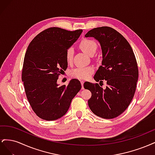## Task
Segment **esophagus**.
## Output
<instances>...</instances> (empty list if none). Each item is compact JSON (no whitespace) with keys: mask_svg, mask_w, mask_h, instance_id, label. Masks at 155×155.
Masks as SVG:
<instances>
[{"mask_svg":"<svg viewBox=\"0 0 155 155\" xmlns=\"http://www.w3.org/2000/svg\"><path fill=\"white\" fill-rule=\"evenodd\" d=\"M81 88H82V89H84V87H83L84 81H81Z\"/></svg>","mask_w":155,"mask_h":155,"instance_id":"obj_1","label":"esophagus"}]
</instances>
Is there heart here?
Segmentation results:
<instances>
[{
  "label": "heart",
  "instance_id": "b5f03b06",
  "mask_svg": "<svg viewBox=\"0 0 155 155\" xmlns=\"http://www.w3.org/2000/svg\"><path fill=\"white\" fill-rule=\"evenodd\" d=\"M79 47L86 54L92 55L95 54L97 49V44L96 42L90 39H83L79 43ZM74 55V50L72 48H69L66 51V59L68 63H71ZM93 67H78L72 70L71 75L74 78L80 79H88L94 72Z\"/></svg>",
  "mask_w": 155,
  "mask_h": 155
}]
</instances>
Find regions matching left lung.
<instances>
[{
    "instance_id": "obj_1",
    "label": "left lung",
    "mask_w": 155,
    "mask_h": 155,
    "mask_svg": "<svg viewBox=\"0 0 155 155\" xmlns=\"http://www.w3.org/2000/svg\"><path fill=\"white\" fill-rule=\"evenodd\" d=\"M86 37H94L102 50V62L94 79L105 80L107 87L86 82L84 88L92 93L88 105L96 116L105 119L116 118L126 110L134 95L138 69L133 50L125 37L116 30L102 26L88 31Z\"/></svg>"
}]
</instances>
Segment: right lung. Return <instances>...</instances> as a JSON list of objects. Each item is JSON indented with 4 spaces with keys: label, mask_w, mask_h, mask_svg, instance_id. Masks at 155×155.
Segmentation results:
<instances>
[{
    "label": "right lung",
    "mask_w": 155,
    "mask_h": 155,
    "mask_svg": "<svg viewBox=\"0 0 155 155\" xmlns=\"http://www.w3.org/2000/svg\"><path fill=\"white\" fill-rule=\"evenodd\" d=\"M82 31L50 28L35 36L27 48L22 81L30 106L41 119L52 121L61 118L81 88V83L76 79L60 87L57 81L68 67L67 50Z\"/></svg>",
    "instance_id": "add662e5"
}]
</instances>
